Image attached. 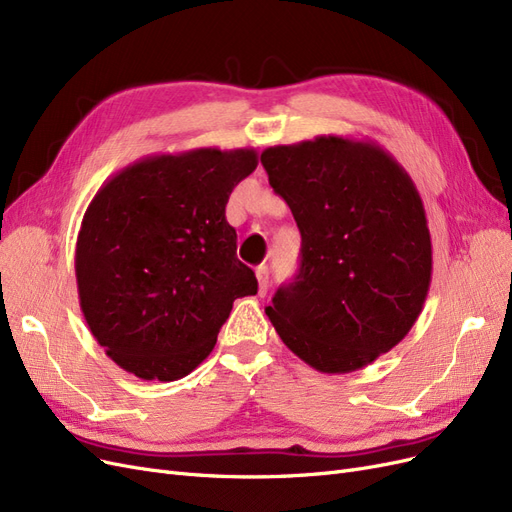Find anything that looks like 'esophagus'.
<instances>
[{
    "instance_id": "esophagus-1",
    "label": "esophagus",
    "mask_w": 512,
    "mask_h": 512,
    "mask_svg": "<svg viewBox=\"0 0 512 512\" xmlns=\"http://www.w3.org/2000/svg\"><path fill=\"white\" fill-rule=\"evenodd\" d=\"M255 276H257V283H259V295H266L268 293V287H270V272L266 266H259L255 270Z\"/></svg>"
}]
</instances>
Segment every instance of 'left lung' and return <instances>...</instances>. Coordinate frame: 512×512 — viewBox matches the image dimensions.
<instances>
[{"label": "left lung", "instance_id": "left-lung-1", "mask_svg": "<svg viewBox=\"0 0 512 512\" xmlns=\"http://www.w3.org/2000/svg\"><path fill=\"white\" fill-rule=\"evenodd\" d=\"M302 234L300 270L266 306L310 368L346 374L402 342L432 283V238L408 172L372 140L317 136L261 153Z\"/></svg>", "mask_w": 512, "mask_h": 512}]
</instances>
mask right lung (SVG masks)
<instances>
[{
    "label": "right lung",
    "mask_w": 512,
    "mask_h": 512,
    "mask_svg": "<svg viewBox=\"0 0 512 512\" xmlns=\"http://www.w3.org/2000/svg\"><path fill=\"white\" fill-rule=\"evenodd\" d=\"M255 148L148 155L108 178L76 238L80 310L106 355L142 381L193 372L234 300L257 293L225 219Z\"/></svg>",
    "instance_id": "1"
}]
</instances>
